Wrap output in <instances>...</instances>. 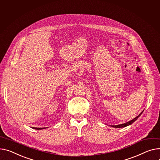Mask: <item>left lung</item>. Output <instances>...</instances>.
Returning a JSON list of instances; mask_svg holds the SVG:
<instances>
[{
  "instance_id": "obj_1",
  "label": "left lung",
  "mask_w": 160,
  "mask_h": 160,
  "mask_svg": "<svg viewBox=\"0 0 160 160\" xmlns=\"http://www.w3.org/2000/svg\"><path fill=\"white\" fill-rule=\"evenodd\" d=\"M143 111L139 115H138V116H136V118H134V119H132V120H131V121H129V122H128L125 123H122V124H120V125H111V127H114V128H122V127H127V126H128V125H131L132 123H133L138 118H139V117L140 116V115L143 113Z\"/></svg>"
}]
</instances>
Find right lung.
Instances as JSON below:
<instances>
[{"mask_svg":"<svg viewBox=\"0 0 160 160\" xmlns=\"http://www.w3.org/2000/svg\"><path fill=\"white\" fill-rule=\"evenodd\" d=\"M33 129H36V130H41V129H46V127H42V128H38V127H33Z\"/></svg>","mask_w":160,"mask_h":160,"instance_id":"add662e5","label":"right lung"}]
</instances>
